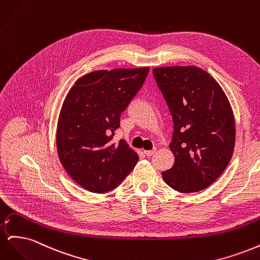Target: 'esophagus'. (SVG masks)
I'll return each mask as SVG.
<instances>
[{"instance_id":"34e87169","label":"esophagus","mask_w":260,"mask_h":260,"mask_svg":"<svg viewBox=\"0 0 260 260\" xmlns=\"http://www.w3.org/2000/svg\"><path fill=\"white\" fill-rule=\"evenodd\" d=\"M155 152H156V149H151V151H144V154L147 157H151V156H153L155 154Z\"/></svg>"}]
</instances>
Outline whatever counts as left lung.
<instances>
[{"mask_svg": "<svg viewBox=\"0 0 260 260\" xmlns=\"http://www.w3.org/2000/svg\"><path fill=\"white\" fill-rule=\"evenodd\" d=\"M174 120L169 144L175 162L161 176L182 193L208 187L229 165L235 144L230 102L207 72L195 66L153 69Z\"/></svg>", "mask_w": 260, "mask_h": 260, "instance_id": "8db88e82", "label": "left lung"}]
</instances>
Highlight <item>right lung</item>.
Here are the masks:
<instances>
[{
	"mask_svg": "<svg viewBox=\"0 0 260 260\" xmlns=\"http://www.w3.org/2000/svg\"><path fill=\"white\" fill-rule=\"evenodd\" d=\"M148 67L96 70L78 79L57 121L56 146L62 167L93 193L119 185L139 156L124 140L113 141L120 115L143 85Z\"/></svg>",
	"mask_w": 260,
	"mask_h": 260,
	"instance_id": "add662e5",
	"label": "right lung"
}]
</instances>
